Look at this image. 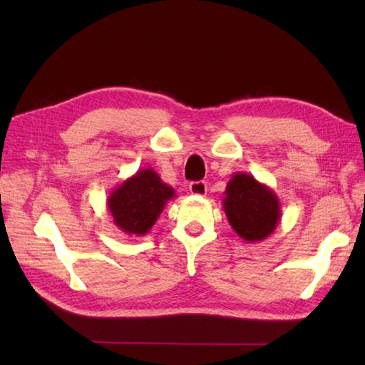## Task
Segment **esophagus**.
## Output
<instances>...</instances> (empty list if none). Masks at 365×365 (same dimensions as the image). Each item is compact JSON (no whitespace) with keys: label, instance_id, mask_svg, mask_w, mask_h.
Wrapping results in <instances>:
<instances>
[{"label":"esophagus","instance_id":"obj_1","mask_svg":"<svg viewBox=\"0 0 365 365\" xmlns=\"http://www.w3.org/2000/svg\"><path fill=\"white\" fill-rule=\"evenodd\" d=\"M190 192L196 196H205L207 195V183L205 182H192L190 183Z\"/></svg>","mask_w":365,"mask_h":365}]
</instances>
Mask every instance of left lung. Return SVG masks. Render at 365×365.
<instances>
[{
    "label": "left lung",
    "instance_id": "obj_1",
    "mask_svg": "<svg viewBox=\"0 0 365 365\" xmlns=\"http://www.w3.org/2000/svg\"><path fill=\"white\" fill-rule=\"evenodd\" d=\"M222 208L230 227L247 243L267 240L282 215L276 192L246 173H235L227 182Z\"/></svg>",
    "mask_w": 365,
    "mask_h": 365
}]
</instances>
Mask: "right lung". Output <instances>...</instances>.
Returning <instances> with one entry per match:
<instances>
[{"label":"right lung","instance_id":"right-lung-1","mask_svg":"<svg viewBox=\"0 0 365 365\" xmlns=\"http://www.w3.org/2000/svg\"><path fill=\"white\" fill-rule=\"evenodd\" d=\"M173 197L174 188L163 182L152 168H143L110 192L106 205L115 227L125 235L143 237Z\"/></svg>","mask_w":365,"mask_h":365}]
</instances>
